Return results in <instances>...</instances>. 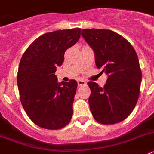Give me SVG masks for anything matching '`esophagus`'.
I'll list each match as a JSON object with an SVG mask.
<instances>
[{"mask_svg": "<svg viewBox=\"0 0 154 154\" xmlns=\"http://www.w3.org/2000/svg\"><path fill=\"white\" fill-rule=\"evenodd\" d=\"M77 85H78V86L85 85H86V81H84V80H78L77 81Z\"/></svg>", "mask_w": 154, "mask_h": 154, "instance_id": "esophagus-1", "label": "esophagus"}]
</instances>
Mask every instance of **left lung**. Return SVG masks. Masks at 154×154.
<instances>
[{
	"mask_svg": "<svg viewBox=\"0 0 154 154\" xmlns=\"http://www.w3.org/2000/svg\"><path fill=\"white\" fill-rule=\"evenodd\" d=\"M81 35L93 50L97 68L107 75L103 88L88 85L90 110L97 122L114 124L129 116L140 92L142 71L134 47L120 35L107 29H82Z\"/></svg>",
	"mask_w": 154,
	"mask_h": 154,
	"instance_id": "obj_1",
	"label": "left lung"
}]
</instances>
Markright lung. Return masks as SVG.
Masks as SVG:
<instances>
[{"label": "right lung", "mask_w": 154, "mask_h": 154, "mask_svg": "<svg viewBox=\"0 0 154 154\" xmlns=\"http://www.w3.org/2000/svg\"><path fill=\"white\" fill-rule=\"evenodd\" d=\"M80 36V28L43 34L21 57L17 73L21 103L38 127L57 130L70 122L77 83L75 80L57 82L54 73L56 67L63 63L66 50Z\"/></svg>", "instance_id": "1"}]
</instances>
